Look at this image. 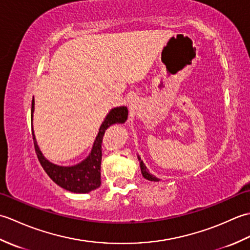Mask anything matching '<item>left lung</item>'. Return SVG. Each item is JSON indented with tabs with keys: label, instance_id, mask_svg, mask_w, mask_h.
<instances>
[{
	"label": "left lung",
	"instance_id": "8db88e82",
	"mask_svg": "<svg viewBox=\"0 0 250 250\" xmlns=\"http://www.w3.org/2000/svg\"><path fill=\"white\" fill-rule=\"evenodd\" d=\"M137 158H139L140 167H141V172H142L143 176H144V178H146V179H148V180H150V182H159V180H160V179L157 178L156 176H153L152 174H150L149 172H148V169H147L146 166L144 164V162H143V161L141 160L140 156H137Z\"/></svg>",
	"mask_w": 250,
	"mask_h": 250
}]
</instances>
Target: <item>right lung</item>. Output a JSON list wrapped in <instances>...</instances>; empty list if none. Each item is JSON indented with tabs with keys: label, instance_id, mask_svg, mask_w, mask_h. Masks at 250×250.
I'll list each match as a JSON object with an SVG mask.
<instances>
[{
	"label": "right lung",
	"instance_id": "right-lung-1",
	"mask_svg": "<svg viewBox=\"0 0 250 250\" xmlns=\"http://www.w3.org/2000/svg\"><path fill=\"white\" fill-rule=\"evenodd\" d=\"M34 104L33 100L31 108L32 125H33ZM126 118H128V108L125 106H119V107L110 109L100 126L99 133L95 137L89 156L83 159L82 162L71 167L58 166V164L47 160L37 145L34 131L32 128L35 151L41 166L58 186L67 191H71V192L88 193L90 191L98 189L101 186V160H102V145L101 144H102L105 130H107L111 125L125 124Z\"/></svg>",
	"mask_w": 250,
	"mask_h": 250
}]
</instances>
